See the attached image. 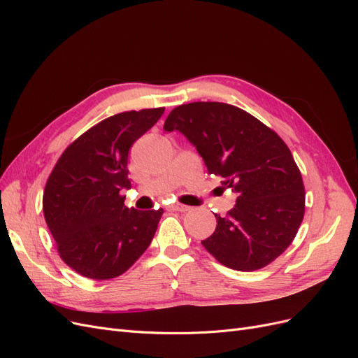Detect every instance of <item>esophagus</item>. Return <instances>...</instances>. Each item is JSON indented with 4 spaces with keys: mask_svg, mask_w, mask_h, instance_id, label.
Here are the masks:
<instances>
[{
    "mask_svg": "<svg viewBox=\"0 0 358 358\" xmlns=\"http://www.w3.org/2000/svg\"><path fill=\"white\" fill-rule=\"evenodd\" d=\"M170 209H171V210H176V212H189V210H191L189 206L179 204V203H176V204H171V206H170Z\"/></svg>",
    "mask_w": 358,
    "mask_h": 358,
    "instance_id": "esophagus-1",
    "label": "esophagus"
}]
</instances>
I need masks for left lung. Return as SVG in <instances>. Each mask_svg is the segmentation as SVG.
Segmentation results:
<instances>
[{
    "label": "left lung",
    "instance_id": "8db88e82",
    "mask_svg": "<svg viewBox=\"0 0 358 358\" xmlns=\"http://www.w3.org/2000/svg\"><path fill=\"white\" fill-rule=\"evenodd\" d=\"M164 129L185 136L210 175L237 194L225 216L215 213L216 229L201 241L206 251L241 272L282 254L305 215L301 173L284 140L239 107L216 101L175 107Z\"/></svg>",
    "mask_w": 358,
    "mask_h": 358
}]
</instances>
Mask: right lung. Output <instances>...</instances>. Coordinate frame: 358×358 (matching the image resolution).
I'll list each match as a JSON object with an SVG mask.
<instances>
[{
  "label": "right lung",
  "mask_w": 358,
  "mask_h": 358,
  "mask_svg": "<svg viewBox=\"0 0 358 358\" xmlns=\"http://www.w3.org/2000/svg\"><path fill=\"white\" fill-rule=\"evenodd\" d=\"M164 107L113 115L64 150L43 192V212L62 262L90 279L125 273L154 239L162 209H128V152Z\"/></svg>",
  "instance_id": "add662e5"
}]
</instances>
